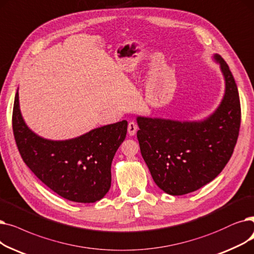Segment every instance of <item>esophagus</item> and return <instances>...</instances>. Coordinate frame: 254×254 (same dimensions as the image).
I'll list each match as a JSON object with an SVG mask.
<instances>
[{
	"label": "esophagus",
	"instance_id": "34e87169",
	"mask_svg": "<svg viewBox=\"0 0 254 254\" xmlns=\"http://www.w3.org/2000/svg\"><path fill=\"white\" fill-rule=\"evenodd\" d=\"M138 127L135 122H129L128 124V133L129 135H134L136 133Z\"/></svg>",
	"mask_w": 254,
	"mask_h": 254
}]
</instances>
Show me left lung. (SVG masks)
I'll return each instance as SVG.
<instances>
[{"mask_svg": "<svg viewBox=\"0 0 254 254\" xmlns=\"http://www.w3.org/2000/svg\"><path fill=\"white\" fill-rule=\"evenodd\" d=\"M224 78V94L207 118L178 121L136 117L140 153L156 185L183 195L207 185L231 159L239 136L241 105L235 78L224 60L213 56Z\"/></svg>", "mask_w": 254, "mask_h": 254, "instance_id": "left-lung-1", "label": "left lung"}]
</instances>
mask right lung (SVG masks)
<instances>
[{
	"label": "right lung",
	"instance_id": "add662e5",
	"mask_svg": "<svg viewBox=\"0 0 254 254\" xmlns=\"http://www.w3.org/2000/svg\"><path fill=\"white\" fill-rule=\"evenodd\" d=\"M12 125L23 162L48 188L75 202L90 203L105 196L112 184L114 156L126 137L127 121L95 128L70 139H47L26 124L17 89Z\"/></svg>",
	"mask_w": 254,
	"mask_h": 254
}]
</instances>
